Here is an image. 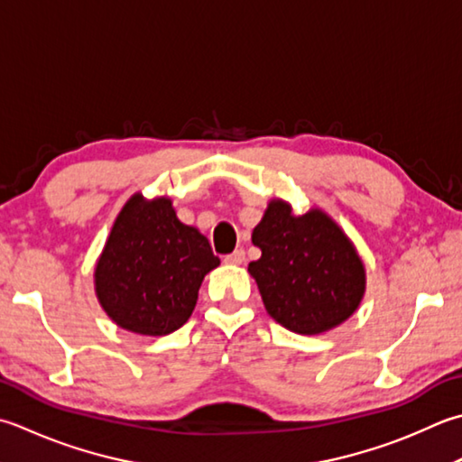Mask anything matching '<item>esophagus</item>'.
Listing matches in <instances>:
<instances>
[{
    "label": "esophagus",
    "instance_id": "34e87169",
    "mask_svg": "<svg viewBox=\"0 0 462 462\" xmlns=\"http://www.w3.org/2000/svg\"><path fill=\"white\" fill-rule=\"evenodd\" d=\"M244 260H246V254H244V250H242V248L234 250L232 254H226V256H224V262H226V264H234V266H236V264H242Z\"/></svg>",
    "mask_w": 462,
    "mask_h": 462
}]
</instances>
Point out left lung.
<instances>
[{"instance_id": "8db88e82", "label": "left lung", "mask_w": 462, "mask_h": 462, "mask_svg": "<svg viewBox=\"0 0 462 462\" xmlns=\"http://www.w3.org/2000/svg\"><path fill=\"white\" fill-rule=\"evenodd\" d=\"M262 250L248 273L268 314L298 334H320L345 322L365 294V266L337 224L320 210L292 216L270 202L252 232Z\"/></svg>"}]
</instances>
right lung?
Instances as JSON below:
<instances>
[{
	"label": "right lung",
	"instance_id": "right-lung-1",
	"mask_svg": "<svg viewBox=\"0 0 462 462\" xmlns=\"http://www.w3.org/2000/svg\"><path fill=\"white\" fill-rule=\"evenodd\" d=\"M220 264L210 242L176 218L168 198H130L96 266L107 316L130 332L164 337L192 314L204 276Z\"/></svg>",
	"mask_w": 462,
	"mask_h": 462
}]
</instances>
